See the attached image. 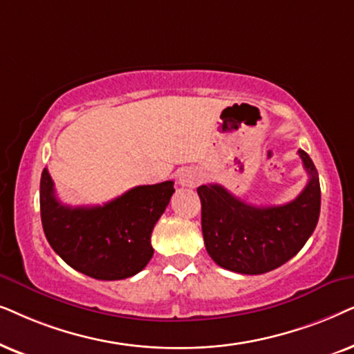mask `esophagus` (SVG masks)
<instances>
[{
    "mask_svg": "<svg viewBox=\"0 0 354 354\" xmlns=\"http://www.w3.org/2000/svg\"><path fill=\"white\" fill-rule=\"evenodd\" d=\"M178 183L185 187H196L197 183H199V173L192 168L181 169L180 174H178Z\"/></svg>",
    "mask_w": 354,
    "mask_h": 354,
    "instance_id": "34e87169",
    "label": "esophagus"
}]
</instances>
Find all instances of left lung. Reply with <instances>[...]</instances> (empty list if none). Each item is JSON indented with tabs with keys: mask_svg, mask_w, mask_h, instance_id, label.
<instances>
[{
	"mask_svg": "<svg viewBox=\"0 0 354 354\" xmlns=\"http://www.w3.org/2000/svg\"><path fill=\"white\" fill-rule=\"evenodd\" d=\"M309 181L295 201L256 207L220 185L197 187L202 204V234L215 263L226 270L261 275L283 266L304 246L320 214L319 174L304 150H298Z\"/></svg>",
	"mask_w": 354,
	"mask_h": 354,
	"instance_id": "8db88e82",
	"label": "left lung"
}]
</instances>
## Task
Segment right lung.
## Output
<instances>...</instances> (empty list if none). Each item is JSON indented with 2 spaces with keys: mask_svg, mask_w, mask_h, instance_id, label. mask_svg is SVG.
Masks as SVG:
<instances>
[{
  "mask_svg": "<svg viewBox=\"0 0 354 354\" xmlns=\"http://www.w3.org/2000/svg\"><path fill=\"white\" fill-rule=\"evenodd\" d=\"M173 181L136 186L103 205L69 207L55 196L48 169L40 180V215L53 251L97 280L139 273L153 256L152 230L171 199Z\"/></svg>",
  "mask_w": 354,
  "mask_h": 354,
  "instance_id": "add662e5",
  "label": "right lung"
}]
</instances>
